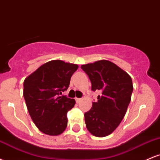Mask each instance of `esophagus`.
Masks as SVG:
<instances>
[{"label":"esophagus","instance_id":"34e87169","mask_svg":"<svg viewBox=\"0 0 160 160\" xmlns=\"http://www.w3.org/2000/svg\"><path fill=\"white\" fill-rule=\"evenodd\" d=\"M75 100H76L77 103H79V102H80V101H81V98H77L76 99H75Z\"/></svg>","mask_w":160,"mask_h":160}]
</instances>
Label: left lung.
I'll return each instance as SVG.
<instances>
[{
	"mask_svg": "<svg viewBox=\"0 0 160 160\" xmlns=\"http://www.w3.org/2000/svg\"><path fill=\"white\" fill-rule=\"evenodd\" d=\"M89 76L92 90H100L98 102L86 112V126L96 137L109 135L123 119L133 91L132 80L126 71L108 60L81 65Z\"/></svg>",
	"mask_w": 160,
	"mask_h": 160,
	"instance_id": "left-lung-1",
	"label": "left lung"
}]
</instances>
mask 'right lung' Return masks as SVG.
I'll list each match as a JSON object with an SVG mask.
<instances>
[{
	"label": "right lung",
	"mask_w": 160,
	"mask_h": 160,
	"mask_svg": "<svg viewBox=\"0 0 160 160\" xmlns=\"http://www.w3.org/2000/svg\"><path fill=\"white\" fill-rule=\"evenodd\" d=\"M76 64L52 60L42 65L24 80L23 96L33 122L49 135H58L68 126L67 113L75 100L61 95L67 90Z\"/></svg>",
	"instance_id": "obj_1"
}]
</instances>
